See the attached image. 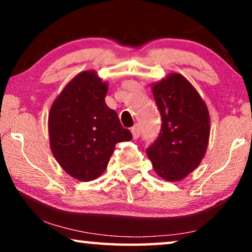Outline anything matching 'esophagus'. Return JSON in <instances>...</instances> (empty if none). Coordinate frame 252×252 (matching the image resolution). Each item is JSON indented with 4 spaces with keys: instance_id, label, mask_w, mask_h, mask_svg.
Listing matches in <instances>:
<instances>
[{
    "instance_id": "obj_1",
    "label": "esophagus",
    "mask_w": 252,
    "mask_h": 252,
    "mask_svg": "<svg viewBox=\"0 0 252 252\" xmlns=\"http://www.w3.org/2000/svg\"><path fill=\"white\" fill-rule=\"evenodd\" d=\"M130 132H132V135H133V137L134 139H137V137H139V135H140V127H139V125H134L133 127H132V129H130Z\"/></svg>"
}]
</instances>
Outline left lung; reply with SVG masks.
Instances as JSON below:
<instances>
[{
  "instance_id": "left-lung-1",
  "label": "left lung",
  "mask_w": 252,
  "mask_h": 252,
  "mask_svg": "<svg viewBox=\"0 0 252 252\" xmlns=\"http://www.w3.org/2000/svg\"><path fill=\"white\" fill-rule=\"evenodd\" d=\"M161 117L158 139L147 149L154 170L177 182L196 170L205 156L210 115L204 99L180 73H170L151 85Z\"/></svg>"
}]
</instances>
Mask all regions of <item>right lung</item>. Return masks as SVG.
I'll use <instances>...</instances> for the list:
<instances>
[{"mask_svg":"<svg viewBox=\"0 0 252 252\" xmlns=\"http://www.w3.org/2000/svg\"><path fill=\"white\" fill-rule=\"evenodd\" d=\"M109 85L93 70L78 73L50 106V149L61 167L79 181L97 179L116 144L132 140L105 103Z\"/></svg>","mask_w":252,"mask_h":252,"instance_id":"right-lung-1","label":"right lung"}]
</instances>
